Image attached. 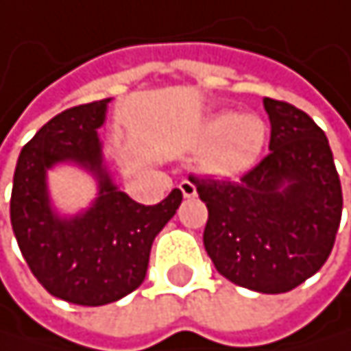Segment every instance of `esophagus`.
Segmentation results:
<instances>
[{"label": "esophagus", "instance_id": "1", "mask_svg": "<svg viewBox=\"0 0 351 351\" xmlns=\"http://www.w3.org/2000/svg\"><path fill=\"white\" fill-rule=\"evenodd\" d=\"M179 189L183 191L185 197H195V195H197V189H195V185H193L191 181H181Z\"/></svg>", "mask_w": 351, "mask_h": 351}]
</instances>
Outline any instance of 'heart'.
<instances>
[{
  "mask_svg": "<svg viewBox=\"0 0 351 351\" xmlns=\"http://www.w3.org/2000/svg\"><path fill=\"white\" fill-rule=\"evenodd\" d=\"M202 164L218 177H235L254 168L268 141V124L258 114L222 112L206 122Z\"/></svg>",
  "mask_w": 351,
  "mask_h": 351,
  "instance_id": "1",
  "label": "heart"
}]
</instances>
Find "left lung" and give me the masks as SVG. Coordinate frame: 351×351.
<instances>
[{
    "label": "left lung",
    "instance_id": "left-lung-1",
    "mask_svg": "<svg viewBox=\"0 0 351 351\" xmlns=\"http://www.w3.org/2000/svg\"><path fill=\"white\" fill-rule=\"evenodd\" d=\"M270 154L239 181L189 174L208 208L204 247L231 283L285 293L327 262L341 222L329 139L300 108L264 97Z\"/></svg>",
    "mask_w": 351,
    "mask_h": 351
}]
</instances>
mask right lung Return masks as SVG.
I'll use <instances>...</instances> for the list:
<instances>
[{
    "instance_id": "obj_1",
    "label": "right lung",
    "mask_w": 351,
    "mask_h": 351,
    "mask_svg": "<svg viewBox=\"0 0 351 351\" xmlns=\"http://www.w3.org/2000/svg\"><path fill=\"white\" fill-rule=\"evenodd\" d=\"M108 101L74 106L43 124L22 147L12 185L10 220L24 260L51 295L77 306H104L135 291L156 235L183 202L172 189L160 204L143 206L110 183L95 133ZM62 159L91 167L102 185L94 208L70 221L51 214L45 189V170Z\"/></svg>"
}]
</instances>
